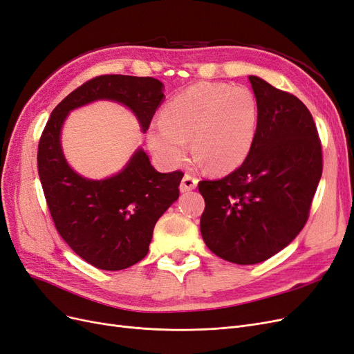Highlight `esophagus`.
<instances>
[{"label":"esophagus","instance_id":"esophagus-1","mask_svg":"<svg viewBox=\"0 0 354 354\" xmlns=\"http://www.w3.org/2000/svg\"><path fill=\"white\" fill-rule=\"evenodd\" d=\"M197 184H198V179L195 178L194 175H189V174H185L184 178H182V182H180V192H188V191H192L197 188Z\"/></svg>","mask_w":354,"mask_h":354}]
</instances>
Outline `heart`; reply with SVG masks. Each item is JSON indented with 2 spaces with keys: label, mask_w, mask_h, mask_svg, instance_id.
<instances>
[{
  "label": "heart",
  "mask_w": 354,
  "mask_h": 354,
  "mask_svg": "<svg viewBox=\"0 0 354 354\" xmlns=\"http://www.w3.org/2000/svg\"><path fill=\"white\" fill-rule=\"evenodd\" d=\"M258 128V103L246 87L200 83L169 100L149 131V146L167 167L185 160L188 140L198 160L227 174L250 154Z\"/></svg>",
  "instance_id": "obj_1"
}]
</instances>
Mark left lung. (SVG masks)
<instances>
[{"label": "left lung", "instance_id": "left-lung-1", "mask_svg": "<svg viewBox=\"0 0 354 354\" xmlns=\"http://www.w3.org/2000/svg\"><path fill=\"white\" fill-rule=\"evenodd\" d=\"M258 128L245 162L227 176L201 180L200 229L213 254L258 264L280 252L306 225L322 175V149L309 109L296 96L250 75Z\"/></svg>", "mask_w": 354, "mask_h": 354}]
</instances>
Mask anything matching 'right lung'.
<instances>
[{"label":"right lung","instance_id":"right-lung-1","mask_svg":"<svg viewBox=\"0 0 354 354\" xmlns=\"http://www.w3.org/2000/svg\"><path fill=\"white\" fill-rule=\"evenodd\" d=\"M163 97V84L153 77H95L57 104L39 140L37 170L52 220L71 250L96 268L124 270L147 255L156 221L178 200L184 174L157 172L138 149L120 174L86 179L65 160L61 127L70 111L108 99L128 106L147 131Z\"/></svg>","mask_w":354,"mask_h":354}]
</instances>
